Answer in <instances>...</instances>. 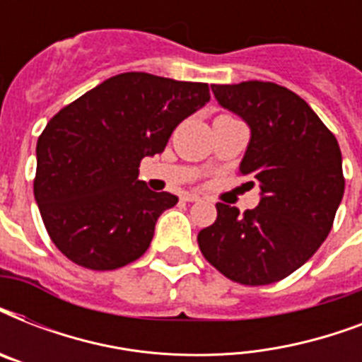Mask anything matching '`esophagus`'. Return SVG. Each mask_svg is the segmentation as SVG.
<instances>
[{"mask_svg":"<svg viewBox=\"0 0 362 362\" xmlns=\"http://www.w3.org/2000/svg\"><path fill=\"white\" fill-rule=\"evenodd\" d=\"M182 199H184L186 203H195V201H199V199H201V195H199V193H184V195H182Z\"/></svg>","mask_w":362,"mask_h":362,"instance_id":"obj_1","label":"esophagus"}]
</instances>
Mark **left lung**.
Returning <instances> with one entry per match:
<instances>
[{"mask_svg": "<svg viewBox=\"0 0 362 362\" xmlns=\"http://www.w3.org/2000/svg\"><path fill=\"white\" fill-rule=\"evenodd\" d=\"M218 103L250 125L240 161L261 201L240 210L218 203L199 233L204 259L242 286H267L303 267L323 244L344 197L337 136L297 93L274 82L212 84Z\"/></svg>", "mask_w": 362, "mask_h": 362, "instance_id": "obj_1", "label": "left lung"}]
</instances>
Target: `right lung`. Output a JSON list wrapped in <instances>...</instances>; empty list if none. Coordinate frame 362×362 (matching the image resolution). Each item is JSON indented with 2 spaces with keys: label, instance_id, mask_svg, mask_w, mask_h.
<instances>
[{
  "label": "right lung",
  "instance_id": "obj_1",
  "mask_svg": "<svg viewBox=\"0 0 362 362\" xmlns=\"http://www.w3.org/2000/svg\"><path fill=\"white\" fill-rule=\"evenodd\" d=\"M210 101L209 84L148 73L110 76L64 107L37 141L33 193L59 252L90 270H115L146 252L175 206L139 178L184 118Z\"/></svg>",
  "mask_w": 362,
  "mask_h": 362
}]
</instances>
